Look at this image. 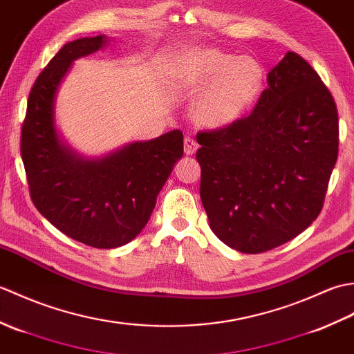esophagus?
<instances>
[{
    "instance_id": "1",
    "label": "esophagus",
    "mask_w": 354,
    "mask_h": 354,
    "mask_svg": "<svg viewBox=\"0 0 354 354\" xmlns=\"http://www.w3.org/2000/svg\"><path fill=\"white\" fill-rule=\"evenodd\" d=\"M199 149V145L196 142V140H193L190 137H185L184 140V152L185 155H194L196 150Z\"/></svg>"
}]
</instances>
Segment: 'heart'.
<instances>
[{
	"mask_svg": "<svg viewBox=\"0 0 354 354\" xmlns=\"http://www.w3.org/2000/svg\"><path fill=\"white\" fill-rule=\"evenodd\" d=\"M263 84L265 70L257 59L212 48L189 53L175 74L178 91L199 93L194 118L213 129L242 118L259 100Z\"/></svg>",
	"mask_w": 354,
	"mask_h": 354,
	"instance_id": "obj_1",
	"label": "heart"
}]
</instances>
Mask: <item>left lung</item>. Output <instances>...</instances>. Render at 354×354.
I'll return each instance as SVG.
<instances>
[{
	"label": "left lung",
	"instance_id": "left-lung-1",
	"mask_svg": "<svg viewBox=\"0 0 354 354\" xmlns=\"http://www.w3.org/2000/svg\"><path fill=\"white\" fill-rule=\"evenodd\" d=\"M332 94L312 66L288 51L268 73L251 115L198 133L201 201L225 245L260 254L317 219L339 145Z\"/></svg>",
	"mask_w": 354,
	"mask_h": 354
}]
</instances>
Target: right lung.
I'll use <instances>...</instances> for the list:
<instances>
[{
    "mask_svg": "<svg viewBox=\"0 0 354 354\" xmlns=\"http://www.w3.org/2000/svg\"><path fill=\"white\" fill-rule=\"evenodd\" d=\"M108 44L104 35L80 37L57 51L30 91L21 133V156L37 212L64 234L100 250L123 246L140 234L184 155L179 129L102 156L80 155L59 133L56 99L64 79L77 59Z\"/></svg>",
    "mask_w": 354,
    "mask_h": 354,
    "instance_id": "right-lung-1",
    "label": "right lung"
}]
</instances>
